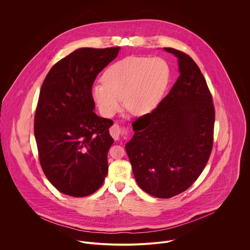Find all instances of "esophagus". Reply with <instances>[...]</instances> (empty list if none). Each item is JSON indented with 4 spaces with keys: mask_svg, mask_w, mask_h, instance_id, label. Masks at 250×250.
<instances>
[{
    "mask_svg": "<svg viewBox=\"0 0 250 250\" xmlns=\"http://www.w3.org/2000/svg\"><path fill=\"white\" fill-rule=\"evenodd\" d=\"M109 133L114 140H119L120 138H126L127 136H129L130 129L129 127H120L118 124H113L110 127Z\"/></svg>",
    "mask_w": 250,
    "mask_h": 250,
    "instance_id": "obj_1",
    "label": "esophagus"
}]
</instances>
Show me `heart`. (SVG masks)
I'll return each mask as SVG.
<instances>
[{"label":"heart","mask_w":250,"mask_h":250,"mask_svg":"<svg viewBox=\"0 0 250 250\" xmlns=\"http://www.w3.org/2000/svg\"><path fill=\"white\" fill-rule=\"evenodd\" d=\"M170 67L162 58L130 56L110 64L103 82L92 86V97L100 112L113 116L124 105L133 114L152 111L162 101L169 81Z\"/></svg>","instance_id":"heart-1"}]
</instances>
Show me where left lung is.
Returning <instances> with one entry per match:
<instances>
[{"instance_id":"obj_1","label":"left lung","mask_w":250,"mask_h":250,"mask_svg":"<svg viewBox=\"0 0 250 250\" xmlns=\"http://www.w3.org/2000/svg\"><path fill=\"white\" fill-rule=\"evenodd\" d=\"M178 58L180 76L158 107L133 122L135 135L126 152L138 185L158 198L188 189L209 161L214 143V107L206 80L186 53Z\"/></svg>"}]
</instances>
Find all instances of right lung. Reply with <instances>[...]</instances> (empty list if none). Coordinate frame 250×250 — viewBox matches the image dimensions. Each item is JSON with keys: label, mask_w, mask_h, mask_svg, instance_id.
<instances>
[{"label": "right lung", "mask_w": 250, "mask_h": 250, "mask_svg": "<svg viewBox=\"0 0 250 250\" xmlns=\"http://www.w3.org/2000/svg\"><path fill=\"white\" fill-rule=\"evenodd\" d=\"M119 50L78 49L58 62L42 83L35 114L38 158L45 176L64 194L87 196L107 176L113 122L93 111L92 85Z\"/></svg>", "instance_id": "right-lung-1"}]
</instances>
